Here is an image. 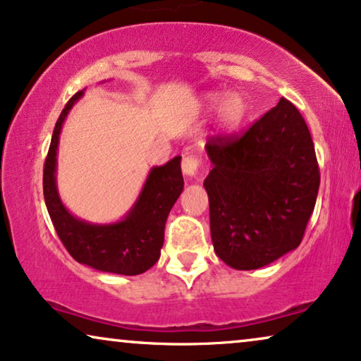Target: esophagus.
Segmentation results:
<instances>
[{"mask_svg": "<svg viewBox=\"0 0 361 361\" xmlns=\"http://www.w3.org/2000/svg\"><path fill=\"white\" fill-rule=\"evenodd\" d=\"M200 164L202 161L197 156H185L184 161H182V172H184L187 177H197Z\"/></svg>", "mask_w": 361, "mask_h": 361, "instance_id": "1", "label": "esophagus"}]
</instances>
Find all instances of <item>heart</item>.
Listing matches in <instances>:
<instances>
[{"mask_svg":"<svg viewBox=\"0 0 361 361\" xmlns=\"http://www.w3.org/2000/svg\"><path fill=\"white\" fill-rule=\"evenodd\" d=\"M205 105L210 110L216 108V123L221 130L231 131L240 125L243 120L245 108L243 102L235 93H228V95H221V93L212 92L205 95Z\"/></svg>","mask_w":361,"mask_h":361,"instance_id":"1","label":"heart"}]
</instances>
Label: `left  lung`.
I'll return each instance as SVG.
<instances>
[{
  "mask_svg": "<svg viewBox=\"0 0 361 361\" xmlns=\"http://www.w3.org/2000/svg\"><path fill=\"white\" fill-rule=\"evenodd\" d=\"M212 171V243L230 268L250 271L298 248L312 215L320 172L302 115L281 98L243 136L205 145Z\"/></svg>",
  "mask_w": 361,
  "mask_h": 361,
  "instance_id": "1",
  "label": "left lung"
}]
</instances>
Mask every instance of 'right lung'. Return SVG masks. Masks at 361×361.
Here are the masks:
<instances>
[{"mask_svg":"<svg viewBox=\"0 0 361 361\" xmlns=\"http://www.w3.org/2000/svg\"><path fill=\"white\" fill-rule=\"evenodd\" d=\"M82 95L83 90L68 100L54 128L42 179L47 212L59 238L78 263L103 273L141 274L159 259L167 215L184 189L180 156H176L164 166L152 167L140 197L123 220L98 225L73 216L59 197L57 147L63 121Z\"/></svg>","mask_w":361,"mask_h":361,"instance_id":"right-lung-1","label":"right lung"}]
</instances>
